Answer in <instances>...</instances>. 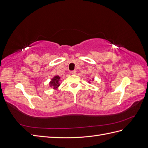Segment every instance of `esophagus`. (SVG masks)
Returning a JSON list of instances; mask_svg holds the SVG:
<instances>
[{"instance_id":"34e87169","label":"esophagus","mask_w":148,"mask_h":148,"mask_svg":"<svg viewBox=\"0 0 148 148\" xmlns=\"http://www.w3.org/2000/svg\"><path fill=\"white\" fill-rule=\"evenodd\" d=\"M71 74H72V75H75V74H76V73H77V71L76 70H73V71H71Z\"/></svg>"}]
</instances>
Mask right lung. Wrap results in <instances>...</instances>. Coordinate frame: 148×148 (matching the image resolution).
Returning <instances> with one entry per match:
<instances>
[{"label":"right lung","instance_id":"add662e5","mask_svg":"<svg viewBox=\"0 0 148 148\" xmlns=\"http://www.w3.org/2000/svg\"><path fill=\"white\" fill-rule=\"evenodd\" d=\"M60 79V77H59V76H55V77L51 79L50 83H49L50 84V86H53V89H57L60 84L59 83Z\"/></svg>","mask_w":148,"mask_h":148}]
</instances>
